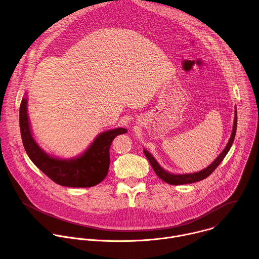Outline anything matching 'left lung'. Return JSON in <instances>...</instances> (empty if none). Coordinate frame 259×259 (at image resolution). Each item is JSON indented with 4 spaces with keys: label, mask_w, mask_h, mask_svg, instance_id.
<instances>
[{
    "label": "left lung",
    "mask_w": 259,
    "mask_h": 259,
    "mask_svg": "<svg viewBox=\"0 0 259 259\" xmlns=\"http://www.w3.org/2000/svg\"><path fill=\"white\" fill-rule=\"evenodd\" d=\"M236 130H237V111H235V120H234L232 136H231L230 141H229L228 145L226 146L225 150L221 153L220 156L212 162V164H210L208 167H206L205 169H203L199 172L188 174V175H172V174H169V172L165 171L164 169H162L160 167V165L157 163V161L153 158V156L148 151L144 150V154H145V156L147 157V159L149 160V162H150L152 168L154 169L155 174H156L158 176V178H160L165 183L170 184V185H185V184L196 183V182L202 181L207 177H209L215 170V168L221 164V162L224 160V158L226 157V155L228 154L229 150L231 149V147L233 145L235 135H236Z\"/></svg>",
    "instance_id": "8db88e82"
}]
</instances>
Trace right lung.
<instances>
[{
  "instance_id": "right-lung-1",
  "label": "right lung",
  "mask_w": 259,
  "mask_h": 259,
  "mask_svg": "<svg viewBox=\"0 0 259 259\" xmlns=\"http://www.w3.org/2000/svg\"><path fill=\"white\" fill-rule=\"evenodd\" d=\"M27 100L22 99L19 110V123L22 143L30 160L54 183L72 188H90L100 184L108 174L110 164L109 149L118 135L125 128H115L99 135L81 156L72 160L53 158L47 155L34 142L27 117Z\"/></svg>"
}]
</instances>
